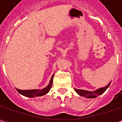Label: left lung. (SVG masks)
I'll use <instances>...</instances> for the list:
<instances>
[{
  "mask_svg": "<svg viewBox=\"0 0 122 122\" xmlns=\"http://www.w3.org/2000/svg\"><path fill=\"white\" fill-rule=\"evenodd\" d=\"M110 83L111 82H110L106 87H101V88L98 89V90H97L96 91H94V92H89V91H86V90H77V89H74V90H75L77 93L80 95V96L85 97L86 98H95L97 96H99L100 95L103 93L106 90H107V88L109 87V86L110 85Z\"/></svg>",
  "mask_w": 122,
  "mask_h": 122,
  "instance_id": "obj_1",
  "label": "left lung"
}]
</instances>
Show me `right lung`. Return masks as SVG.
<instances>
[{
    "mask_svg": "<svg viewBox=\"0 0 122 122\" xmlns=\"http://www.w3.org/2000/svg\"><path fill=\"white\" fill-rule=\"evenodd\" d=\"M53 75L51 76L50 80V82L49 83V84L46 87L44 88L42 90H21L16 89L17 91L20 94L24 95L25 97H39V96H42L46 94L47 93L49 92L50 90L51 87L52 86V83H53Z\"/></svg>",
    "mask_w": 122,
    "mask_h": 122,
    "instance_id": "add662e5",
    "label": "right lung"
}]
</instances>
